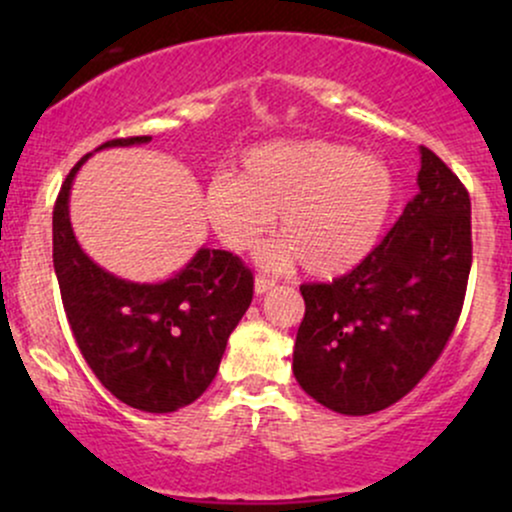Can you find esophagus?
<instances>
[{"label":"esophagus","mask_w":512,"mask_h":512,"mask_svg":"<svg viewBox=\"0 0 512 512\" xmlns=\"http://www.w3.org/2000/svg\"><path fill=\"white\" fill-rule=\"evenodd\" d=\"M274 286V279H269V276H257L255 279V293L257 296H262V293H267L269 289Z\"/></svg>","instance_id":"esophagus-1"}]
</instances>
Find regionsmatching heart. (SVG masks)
Listing matches in <instances>:
<instances>
[{"label":"heart","instance_id":"1","mask_svg":"<svg viewBox=\"0 0 512 512\" xmlns=\"http://www.w3.org/2000/svg\"><path fill=\"white\" fill-rule=\"evenodd\" d=\"M395 199V180L378 156L325 139L272 142L243 156V173H221L204 192V209L231 250L255 248L279 231L262 252L267 267L301 260L313 276L354 269L383 231Z\"/></svg>","mask_w":512,"mask_h":512}]
</instances>
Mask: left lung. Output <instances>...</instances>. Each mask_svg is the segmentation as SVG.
<instances>
[{"label":"left lung","mask_w":512,"mask_h":512,"mask_svg":"<svg viewBox=\"0 0 512 512\" xmlns=\"http://www.w3.org/2000/svg\"><path fill=\"white\" fill-rule=\"evenodd\" d=\"M419 195L383 243L332 284H303L298 385L346 416L387 409L431 370L460 320L472 269L467 187L421 146Z\"/></svg>","instance_id":"8db88e82"}]
</instances>
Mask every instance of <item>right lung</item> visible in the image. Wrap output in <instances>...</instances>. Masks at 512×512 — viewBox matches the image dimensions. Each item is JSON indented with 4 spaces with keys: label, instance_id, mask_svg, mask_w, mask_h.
I'll return each mask as SVG.
<instances>
[{
    "label": "right lung",
    "instance_id": "add662e5",
    "mask_svg": "<svg viewBox=\"0 0 512 512\" xmlns=\"http://www.w3.org/2000/svg\"><path fill=\"white\" fill-rule=\"evenodd\" d=\"M151 137L110 139V146L146 144ZM69 170L52 211V262L69 327L105 390L151 414L192 404L211 385L226 342L252 301V272L226 250H197L173 279L134 284L105 272L76 243Z\"/></svg>",
    "mask_w": 512,
    "mask_h": 512
}]
</instances>
